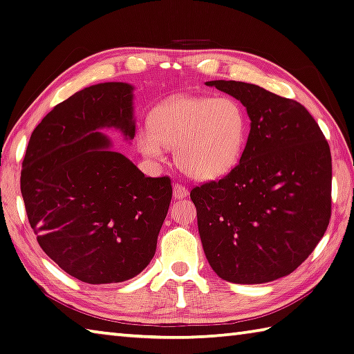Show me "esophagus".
Returning a JSON list of instances; mask_svg holds the SVG:
<instances>
[{
	"label": "esophagus",
	"mask_w": 354,
	"mask_h": 354,
	"mask_svg": "<svg viewBox=\"0 0 354 354\" xmlns=\"http://www.w3.org/2000/svg\"><path fill=\"white\" fill-rule=\"evenodd\" d=\"M172 194H174L176 198H185L187 197V194H189V191H187V187L182 186V185H174L172 186Z\"/></svg>",
	"instance_id": "obj_1"
}]
</instances>
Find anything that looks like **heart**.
Here are the masks:
<instances>
[{
    "label": "heart",
    "mask_w": 354,
    "mask_h": 354,
    "mask_svg": "<svg viewBox=\"0 0 354 354\" xmlns=\"http://www.w3.org/2000/svg\"><path fill=\"white\" fill-rule=\"evenodd\" d=\"M149 128L136 136L137 148L154 162H163L176 148L177 167L196 180H215L240 162L248 134V118L232 97L178 96L156 106Z\"/></svg>",
    "instance_id": "obj_1"
}]
</instances>
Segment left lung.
I'll use <instances>...</instances> for the list:
<instances>
[{"label":"left lung","instance_id":"left-lung-1","mask_svg":"<svg viewBox=\"0 0 354 354\" xmlns=\"http://www.w3.org/2000/svg\"><path fill=\"white\" fill-rule=\"evenodd\" d=\"M246 106L240 163L194 187L198 234L214 272L235 284L292 273L321 241L331 215V156L306 106L261 86L209 81Z\"/></svg>","mask_w":354,"mask_h":354}]
</instances>
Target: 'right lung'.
I'll return each instance as SVG.
<instances>
[{"instance_id":"add662e5","label":"right lung","mask_w":354,"mask_h":354,"mask_svg":"<svg viewBox=\"0 0 354 354\" xmlns=\"http://www.w3.org/2000/svg\"><path fill=\"white\" fill-rule=\"evenodd\" d=\"M134 86L104 82L57 104L28 140L21 171L41 249L88 284L122 283L153 259L172 197L169 177H145L102 129L133 140Z\"/></svg>"}]
</instances>
